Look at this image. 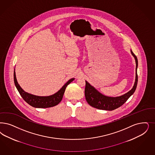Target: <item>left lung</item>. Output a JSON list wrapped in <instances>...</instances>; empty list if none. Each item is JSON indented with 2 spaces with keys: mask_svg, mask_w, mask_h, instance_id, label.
<instances>
[{
  "mask_svg": "<svg viewBox=\"0 0 155 155\" xmlns=\"http://www.w3.org/2000/svg\"><path fill=\"white\" fill-rule=\"evenodd\" d=\"M131 53L133 55L136 64V80L133 88L125 93L123 96L116 97L105 96L92 86H91L87 81L86 82L85 89V96L86 101L91 105V107H95L98 109L106 110H113L118 107L122 106L123 104L128 100V98L131 96L136 91L138 76L137 73V69L138 66V61L135 54L131 50Z\"/></svg>",
  "mask_w": 155,
  "mask_h": 155,
  "instance_id": "obj_1",
  "label": "left lung"
}]
</instances>
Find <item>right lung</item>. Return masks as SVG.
Returning a JSON list of instances; mask_svg holds the SVG:
<instances>
[{
    "label": "right lung",
    "mask_w": 155,
    "mask_h": 155,
    "mask_svg": "<svg viewBox=\"0 0 155 155\" xmlns=\"http://www.w3.org/2000/svg\"><path fill=\"white\" fill-rule=\"evenodd\" d=\"M14 80L16 89H18L20 95L28 104L34 107L46 108L54 107L58 105L59 103L61 101L67 86L74 80V78H71L63 86V87L55 94L47 97L37 96L25 92L21 89V87L19 86L17 82L15 71L14 73Z\"/></svg>",
    "instance_id": "add662e5"
}]
</instances>
